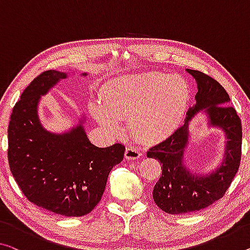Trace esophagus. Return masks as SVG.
<instances>
[{
  "instance_id": "1",
  "label": "esophagus",
  "mask_w": 250,
  "mask_h": 250,
  "mask_svg": "<svg viewBox=\"0 0 250 250\" xmlns=\"http://www.w3.org/2000/svg\"><path fill=\"white\" fill-rule=\"evenodd\" d=\"M140 156H141V152L138 151L137 148L133 147V146L126 147L125 159H127V160H137Z\"/></svg>"
}]
</instances>
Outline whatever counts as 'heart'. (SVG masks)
Masks as SVG:
<instances>
[{
  "label": "heart",
  "instance_id": "b5f03b06",
  "mask_svg": "<svg viewBox=\"0 0 250 250\" xmlns=\"http://www.w3.org/2000/svg\"><path fill=\"white\" fill-rule=\"evenodd\" d=\"M189 101V86L180 76L148 72L121 77L105 83L89 110L114 135L127 120L130 135L143 143L161 141L178 127Z\"/></svg>",
  "mask_w": 250,
  "mask_h": 250
}]
</instances>
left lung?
I'll list each match as a JSON object with an SVG mask.
<instances>
[{"label":"left lung","instance_id":"8db88e82","mask_svg":"<svg viewBox=\"0 0 250 250\" xmlns=\"http://www.w3.org/2000/svg\"><path fill=\"white\" fill-rule=\"evenodd\" d=\"M197 82L195 105L190 107L184 124L162 143L148 149L147 157L160 161L162 175L153 189V199L160 209L170 214L191 213L206 209L224 197L240 165L241 122L229 95L217 80L201 71L187 69ZM201 110L208 116V125L219 127L228 138L224 160L207 175L192 172L184 163L188 144V123Z\"/></svg>","mask_w":250,"mask_h":250}]
</instances>
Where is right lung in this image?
I'll return each instance as SVG.
<instances>
[{"label": "right lung", "instance_id": "add662e5", "mask_svg": "<svg viewBox=\"0 0 250 250\" xmlns=\"http://www.w3.org/2000/svg\"><path fill=\"white\" fill-rule=\"evenodd\" d=\"M67 77V72L47 70L25 88L11 114L7 159L30 202L61 216L82 217L101 201L109 172L123 161L125 146H95L86 135L85 120L62 134L41 125V96Z\"/></svg>", "mask_w": 250, "mask_h": 250}]
</instances>
